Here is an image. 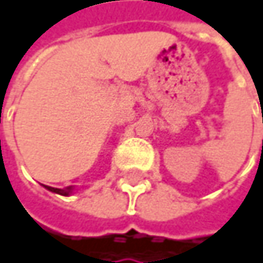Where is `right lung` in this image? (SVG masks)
I'll use <instances>...</instances> for the list:
<instances>
[{"mask_svg":"<svg viewBox=\"0 0 263 263\" xmlns=\"http://www.w3.org/2000/svg\"><path fill=\"white\" fill-rule=\"evenodd\" d=\"M45 187L50 192H54V193H59V195H64V196H68L73 192V187H65V189H54V187H50V185H45Z\"/></svg>","mask_w":263,"mask_h":263,"instance_id":"add662e5","label":"right lung"}]
</instances>
